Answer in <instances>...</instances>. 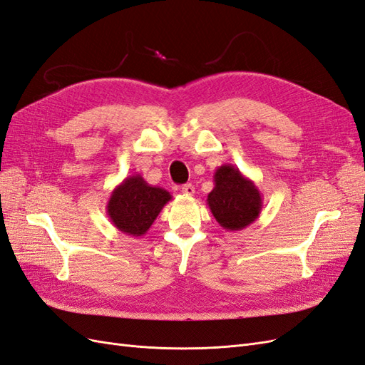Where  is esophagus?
<instances>
[{
  "mask_svg": "<svg viewBox=\"0 0 365 365\" xmlns=\"http://www.w3.org/2000/svg\"><path fill=\"white\" fill-rule=\"evenodd\" d=\"M181 193H184L185 196H192L195 193V187L193 184H184L181 187Z\"/></svg>",
  "mask_w": 365,
  "mask_h": 365,
  "instance_id": "34e87169",
  "label": "esophagus"
}]
</instances>
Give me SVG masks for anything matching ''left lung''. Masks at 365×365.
Masks as SVG:
<instances>
[{"mask_svg":"<svg viewBox=\"0 0 365 365\" xmlns=\"http://www.w3.org/2000/svg\"><path fill=\"white\" fill-rule=\"evenodd\" d=\"M215 187L207 205L219 225L240 231L256 222L262 212V195L250 178L231 164H222L213 175Z\"/></svg>","mask_w":365,"mask_h":365,"instance_id":"1","label":"left lung"}]
</instances>
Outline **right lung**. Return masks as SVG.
I'll use <instances>...</instances> for the list:
<instances>
[{
    "label": "right lung",
    "mask_w": 365,
    "mask_h": 365,
    "mask_svg": "<svg viewBox=\"0 0 365 365\" xmlns=\"http://www.w3.org/2000/svg\"><path fill=\"white\" fill-rule=\"evenodd\" d=\"M172 195L157 185L148 184L140 173L121 181L111 192L106 213L113 225L126 236L140 237L157 219Z\"/></svg>",
    "instance_id": "right-lung-1"
}]
</instances>
